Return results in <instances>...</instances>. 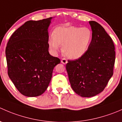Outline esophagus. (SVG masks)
Here are the masks:
<instances>
[{
  "mask_svg": "<svg viewBox=\"0 0 122 122\" xmlns=\"http://www.w3.org/2000/svg\"><path fill=\"white\" fill-rule=\"evenodd\" d=\"M67 62H68V61H67V60L66 58H62V60H61V63L63 64H66Z\"/></svg>",
  "mask_w": 122,
  "mask_h": 122,
  "instance_id": "obj_1",
  "label": "esophagus"
}]
</instances>
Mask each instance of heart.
<instances>
[{"instance_id": "b5f03b06", "label": "heart", "mask_w": 122, "mask_h": 122, "mask_svg": "<svg viewBox=\"0 0 122 122\" xmlns=\"http://www.w3.org/2000/svg\"><path fill=\"white\" fill-rule=\"evenodd\" d=\"M93 38V32L87 27L71 26L57 27L49 40L50 48L56 52L60 45H63V52L73 60L83 56L88 50Z\"/></svg>"}]
</instances>
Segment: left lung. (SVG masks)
Returning <instances> with one entry per match:
<instances>
[{"label":"left lung","mask_w":122,"mask_h":122,"mask_svg":"<svg viewBox=\"0 0 122 122\" xmlns=\"http://www.w3.org/2000/svg\"><path fill=\"white\" fill-rule=\"evenodd\" d=\"M93 38L86 53L68 60L66 70L72 90L84 97L99 94L113 74L115 51L112 39L99 23L90 21Z\"/></svg>","instance_id":"8db88e82"}]
</instances>
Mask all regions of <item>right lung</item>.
Instances as JSON below:
<instances>
[{"label": "right lung", "instance_id": "add662e5", "mask_svg": "<svg viewBox=\"0 0 122 122\" xmlns=\"http://www.w3.org/2000/svg\"><path fill=\"white\" fill-rule=\"evenodd\" d=\"M52 17L29 20L11 35L6 48L8 74L23 95L36 97L48 87L60 60L48 52V32Z\"/></svg>", "mask_w": 122, "mask_h": 122}]
</instances>
